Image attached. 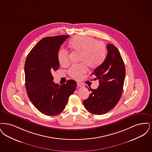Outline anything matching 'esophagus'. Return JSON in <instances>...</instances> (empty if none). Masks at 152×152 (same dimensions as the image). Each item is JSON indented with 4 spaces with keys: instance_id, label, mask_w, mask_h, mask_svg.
Returning <instances> with one entry per match:
<instances>
[{
    "instance_id": "esophagus-1",
    "label": "esophagus",
    "mask_w": 152,
    "mask_h": 152,
    "mask_svg": "<svg viewBox=\"0 0 152 152\" xmlns=\"http://www.w3.org/2000/svg\"><path fill=\"white\" fill-rule=\"evenodd\" d=\"M77 86L79 87H83L84 85H83L82 83H81L77 82Z\"/></svg>"
}]
</instances>
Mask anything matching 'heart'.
Wrapping results in <instances>:
<instances>
[{
    "label": "heart",
    "instance_id": "obj_1",
    "mask_svg": "<svg viewBox=\"0 0 152 152\" xmlns=\"http://www.w3.org/2000/svg\"><path fill=\"white\" fill-rule=\"evenodd\" d=\"M69 45L73 50L80 52L78 65L70 67L69 73L74 79H81L87 70V65L95 69L103 62L106 57V48L102 42L96 41L91 37L86 36H75L69 41ZM59 64L62 66H67L69 63L68 52L61 49L57 55Z\"/></svg>",
    "mask_w": 152,
    "mask_h": 152
}]
</instances>
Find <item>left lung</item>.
<instances>
[{
    "label": "left lung",
    "instance_id": "left-lung-1",
    "mask_svg": "<svg viewBox=\"0 0 152 152\" xmlns=\"http://www.w3.org/2000/svg\"><path fill=\"white\" fill-rule=\"evenodd\" d=\"M107 49L104 61L93 73L94 79H99V86L96 89L90 88L91 93L83 102L86 110L94 115H103L113 109L121 98L124 86L126 68L121 54L111 44H107Z\"/></svg>",
    "mask_w": 152,
    "mask_h": 152
}]
</instances>
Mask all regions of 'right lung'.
Segmentation results:
<instances>
[{"instance_id": "add662e5", "label": "right lung", "mask_w": 152, "mask_h": 152, "mask_svg": "<svg viewBox=\"0 0 152 152\" xmlns=\"http://www.w3.org/2000/svg\"><path fill=\"white\" fill-rule=\"evenodd\" d=\"M69 37H47L33 47L26 57L24 72L26 93L34 107L47 116L57 115L65 108L77 82L69 79L62 85L53 82L52 73L59 69L58 52Z\"/></svg>"}]
</instances>
